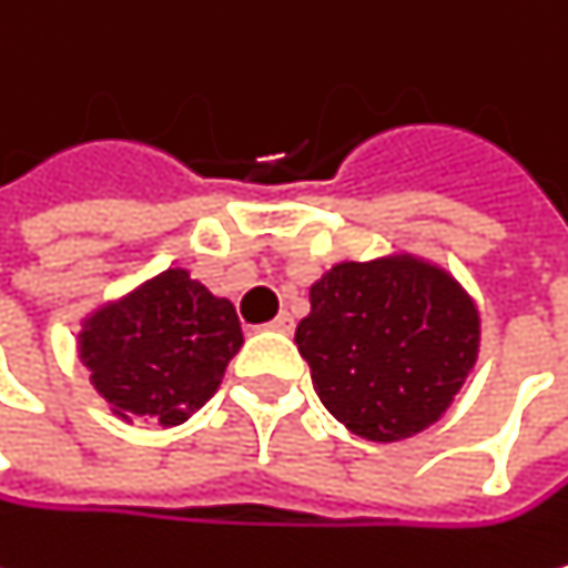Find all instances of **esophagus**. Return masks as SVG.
Wrapping results in <instances>:
<instances>
[{"label":"esophagus","mask_w":568,"mask_h":568,"mask_svg":"<svg viewBox=\"0 0 568 568\" xmlns=\"http://www.w3.org/2000/svg\"><path fill=\"white\" fill-rule=\"evenodd\" d=\"M293 326H296V323H293L290 313H278V316L268 323V329H275V333H293Z\"/></svg>","instance_id":"obj_1"}]
</instances>
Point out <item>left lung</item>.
Returning a JSON list of instances; mask_svg holds the SVG:
<instances>
[{
    "instance_id": "1",
    "label": "left lung",
    "mask_w": 568,
    "mask_h": 568,
    "mask_svg": "<svg viewBox=\"0 0 568 568\" xmlns=\"http://www.w3.org/2000/svg\"><path fill=\"white\" fill-rule=\"evenodd\" d=\"M478 339V306L462 282L414 255L333 265L296 326L323 407L367 440L430 427L468 381Z\"/></svg>"
}]
</instances>
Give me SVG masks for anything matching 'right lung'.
<instances>
[{
  "mask_svg": "<svg viewBox=\"0 0 568 568\" xmlns=\"http://www.w3.org/2000/svg\"><path fill=\"white\" fill-rule=\"evenodd\" d=\"M77 339L90 384L120 420L174 427L219 390L242 326L229 300L168 268L93 310Z\"/></svg>",
  "mask_w": 568,
  "mask_h": 568,
  "instance_id": "right-lung-1",
  "label": "right lung"
}]
</instances>
